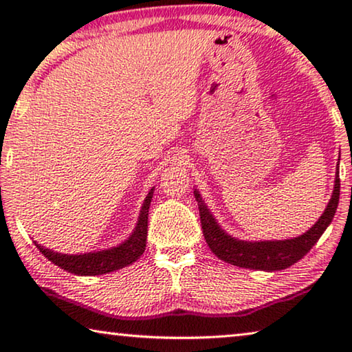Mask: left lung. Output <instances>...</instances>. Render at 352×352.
Masks as SVG:
<instances>
[{
	"label": "left lung",
	"instance_id": "left-lung-1",
	"mask_svg": "<svg viewBox=\"0 0 352 352\" xmlns=\"http://www.w3.org/2000/svg\"><path fill=\"white\" fill-rule=\"evenodd\" d=\"M195 200H197L200 211V223L204 230L205 241L211 252L219 259L228 262L231 265L242 267V269H254V270H283L294 265L302 256H306L317 241L324 233L327 225L332 222L333 214L337 211L338 199H340V178H338V169L333 184L332 197L327 204V208L323 216L318 219L311 230L300 237L287 241H267V242H243L233 239V237L225 234L220 230L216 220L208 211L206 205L201 200L200 194L194 190Z\"/></svg>",
	"mask_w": 352,
	"mask_h": 352
}]
</instances>
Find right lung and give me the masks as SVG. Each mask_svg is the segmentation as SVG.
<instances>
[{
	"label": "right lung",
	"instance_id": "1",
	"mask_svg": "<svg viewBox=\"0 0 352 352\" xmlns=\"http://www.w3.org/2000/svg\"><path fill=\"white\" fill-rule=\"evenodd\" d=\"M153 195V189L148 190L147 197L142 204L138 223L133 234L129 239L121 243L119 247L105 252L98 253H87V254H60L50 252L47 248H43L38 243H35L45 258L50 259L52 264L60 267V269L74 273V275H102V273L115 272L124 269L140 258L146 250V239H147V217H148V206Z\"/></svg>",
	"mask_w": 352,
	"mask_h": 352
}]
</instances>
